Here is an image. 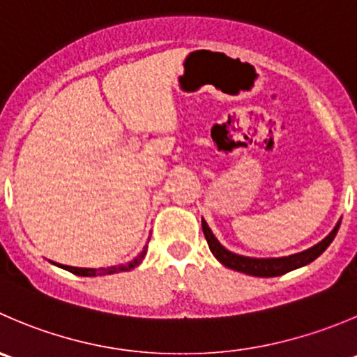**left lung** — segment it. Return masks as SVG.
I'll return each instance as SVG.
<instances>
[{
    "label": "left lung",
    "instance_id": "8db88e82",
    "mask_svg": "<svg viewBox=\"0 0 357 357\" xmlns=\"http://www.w3.org/2000/svg\"><path fill=\"white\" fill-rule=\"evenodd\" d=\"M342 220H338V223L335 225L333 230L326 235L321 242H317L312 248L305 249L302 252H296V255L289 256H281V258H252V256H242L237 252H231L221 244L216 238V235L211 231L209 225L206 223V220L202 218V230L206 235V241L209 244L211 252L214 255V258L221 263V265L228 266L231 271L242 272V274L255 275V278H278V275L288 274V272L296 271L300 266H305L309 263H312L317 256L323 255L326 251L328 245L333 242L335 235H337L338 228H340Z\"/></svg>",
    "mask_w": 357,
    "mask_h": 357
}]
</instances>
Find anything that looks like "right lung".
I'll use <instances>...</instances> for the list:
<instances>
[{"label":"right lung","instance_id":"obj_1","mask_svg":"<svg viewBox=\"0 0 357 357\" xmlns=\"http://www.w3.org/2000/svg\"><path fill=\"white\" fill-rule=\"evenodd\" d=\"M146 249H148V245H144L143 251H141L137 256H134L130 261L120 263V265L106 266V268H82V266H69V265H62V263H57V261H50V263H54V265L59 266V268H64V271L71 272V274L82 275V278H98V275L119 274V272L132 271V268H136V266L144 259V256H146Z\"/></svg>","mask_w":357,"mask_h":357}]
</instances>
